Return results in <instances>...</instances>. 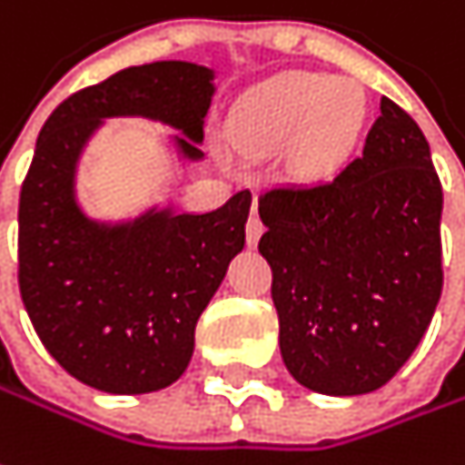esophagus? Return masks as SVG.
Returning a JSON list of instances; mask_svg holds the SVG:
<instances>
[{
  "instance_id": "34e87169",
  "label": "esophagus",
  "mask_w": 465,
  "mask_h": 465,
  "mask_svg": "<svg viewBox=\"0 0 465 465\" xmlns=\"http://www.w3.org/2000/svg\"><path fill=\"white\" fill-rule=\"evenodd\" d=\"M261 233H263V221L258 218V213H255V207H252V215H250V221H247V244L255 247L258 239H261Z\"/></svg>"
}]
</instances>
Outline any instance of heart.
Wrapping results in <instances>:
<instances>
[{"label": "heart", "mask_w": 465, "mask_h": 465, "mask_svg": "<svg viewBox=\"0 0 465 465\" xmlns=\"http://www.w3.org/2000/svg\"><path fill=\"white\" fill-rule=\"evenodd\" d=\"M367 119V98L357 84L324 74L295 71L250 90L232 116V143L239 153L290 146L309 170L332 167L354 146Z\"/></svg>", "instance_id": "1"}]
</instances>
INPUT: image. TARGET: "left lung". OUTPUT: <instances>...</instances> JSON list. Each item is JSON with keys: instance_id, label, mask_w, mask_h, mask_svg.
<instances>
[{"instance_id": "obj_1", "label": "left lung", "mask_w": 465, "mask_h": 465, "mask_svg": "<svg viewBox=\"0 0 465 465\" xmlns=\"http://www.w3.org/2000/svg\"><path fill=\"white\" fill-rule=\"evenodd\" d=\"M258 213L290 375L330 397L386 386L442 295V183L420 127L381 98L361 156L327 183L266 189Z\"/></svg>"}]
</instances>
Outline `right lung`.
I'll list each match as a JSON object with an SVG mask.
<instances>
[{"label": "right lung", "instance_id": "add662e5", "mask_svg": "<svg viewBox=\"0 0 465 465\" xmlns=\"http://www.w3.org/2000/svg\"><path fill=\"white\" fill-rule=\"evenodd\" d=\"M213 79L186 61L130 65L65 98L36 138L18 207L23 306L53 359L98 391L148 394L183 375L196 319L244 247L252 196L104 223L76 199L82 151L111 116H143L178 130V156L199 162Z\"/></svg>", "mask_w": 465, "mask_h": 465}]
</instances>
